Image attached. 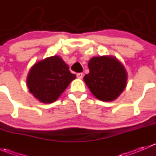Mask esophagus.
Returning <instances> with one entry per match:
<instances>
[{"instance_id":"1","label":"esophagus","mask_w":156,"mask_h":156,"mask_svg":"<svg viewBox=\"0 0 156 156\" xmlns=\"http://www.w3.org/2000/svg\"><path fill=\"white\" fill-rule=\"evenodd\" d=\"M77 78H79V79H81V78H82L83 77V73H81V72H80V73H78L77 74Z\"/></svg>"}]
</instances>
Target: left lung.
Returning a JSON list of instances; mask_svg holds the SVG:
<instances>
[{"instance_id":"left-lung-1","label":"left lung","mask_w":156,"mask_h":156,"mask_svg":"<svg viewBox=\"0 0 156 156\" xmlns=\"http://www.w3.org/2000/svg\"><path fill=\"white\" fill-rule=\"evenodd\" d=\"M88 68L90 72L84 77V81L93 95L98 100L113 101L126 87L127 71L115 56L91 58Z\"/></svg>"}]
</instances>
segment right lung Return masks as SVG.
Wrapping results in <instances>:
<instances>
[{"instance_id": "right-lung-1", "label": "right lung", "mask_w": 156, "mask_h": 156, "mask_svg": "<svg viewBox=\"0 0 156 156\" xmlns=\"http://www.w3.org/2000/svg\"><path fill=\"white\" fill-rule=\"evenodd\" d=\"M76 75L59 56L48 57L36 62L27 76V87L36 99L44 103L56 101Z\"/></svg>"}]
</instances>
